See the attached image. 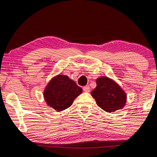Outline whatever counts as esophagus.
<instances>
[{
    "label": "esophagus",
    "mask_w": 157,
    "mask_h": 157,
    "mask_svg": "<svg viewBox=\"0 0 157 157\" xmlns=\"http://www.w3.org/2000/svg\"><path fill=\"white\" fill-rule=\"evenodd\" d=\"M83 91L86 92H89L90 90V87L89 86H84L83 87Z\"/></svg>",
    "instance_id": "esophagus-1"
}]
</instances>
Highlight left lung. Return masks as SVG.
<instances>
[{"label":"left lung","mask_w":157,"mask_h":157,"mask_svg":"<svg viewBox=\"0 0 157 157\" xmlns=\"http://www.w3.org/2000/svg\"><path fill=\"white\" fill-rule=\"evenodd\" d=\"M97 105L108 112H113L123 108L127 96L116 82L106 76L97 79V87L91 92Z\"/></svg>","instance_id":"1"}]
</instances>
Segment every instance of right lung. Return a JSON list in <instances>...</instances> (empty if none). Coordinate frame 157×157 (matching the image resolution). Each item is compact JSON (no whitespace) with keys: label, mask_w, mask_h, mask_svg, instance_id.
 Returning a JSON list of instances; mask_svg holds the SVG:
<instances>
[{"label":"right lung","mask_w":157,"mask_h":157,"mask_svg":"<svg viewBox=\"0 0 157 157\" xmlns=\"http://www.w3.org/2000/svg\"><path fill=\"white\" fill-rule=\"evenodd\" d=\"M83 90L66 75H57L51 79L44 90L46 103L57 112L68 108Z\"/></svg>","instance_id":"add662e5"}]
</instances>
